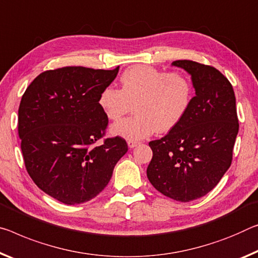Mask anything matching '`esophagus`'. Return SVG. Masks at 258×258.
I'll use <instances>...</instances> for the list:
<instances>
[{"instance_id": "esophagus-1", "label": "esophagus", "mask_w": 258, "mask_h": 258, "mask_svg": "<svg viewBox=\"0 0 258 258\" xmlns=\"http://www.w3.org/2000/svg\"><path fill=\"white\" fill-rule=\"evenodd\" d=\"M127 145L130 148H134V147H137L138 145H140V142L139 141H133V140H128L127 141Z\"/></svg>"}]
</instances>
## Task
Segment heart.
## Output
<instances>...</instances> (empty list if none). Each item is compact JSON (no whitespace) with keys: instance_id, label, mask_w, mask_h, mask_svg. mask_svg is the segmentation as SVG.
Masks as SVG:
<instances>
[{"instance_id":"1","label":"heart","mask_w":258,"mask_h":258,"mask_svg":"<svg viewBox=\"0 0 258 258\" xmlns=\"http://www.w3.org/2000/svg\"><path fill=\"white\" fill-rule=\"evenodd\" d=\"M121 88L108 86L101 92L100 107L117 121L133 105L136 114L111 127L114 136L138 141L175 127L190 108L194 86L183 72H169L146 65L128 68L120 77Z\"/></svg>"}]
</instances>
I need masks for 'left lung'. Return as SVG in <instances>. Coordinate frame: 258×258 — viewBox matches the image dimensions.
Returning <instances> with one entry per match:
<instances>
[{
  "instance_id": "left-lung-1",
  "label": "left lung",
  "mask_w": 258,
  "mask_h": 258,
  "mask_svg": "<svg viewBox=\"0 0 258 258\" xmlns=\"http://www.w3.org/2000/svg\"><path fill=\"white\" fill-rule=\"evenodd\" d=\"M172 65L189 73L195 96L182 120L149 142L147 177L163 195L189 202L214 189L231 166L239 120L232 85L217 69L187 59Z\"/></svg>"
}]
</instances>
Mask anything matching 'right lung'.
<instances>
[{
	"label": "right lung",
	"instance_id": "right-lung-1",
	"mask_svg": "<svg viewBox=\"0 0 258 258\" xmlns=\"http://www.w3.org/2000/svg\"><path fill=\"white\" fill-rule=\"evenodd\" d=\"M118 70L44 71L24 93L18 109L24 162L35 185L57 201L72 206L95 198L128 149L120 137L96 144L108 126L100 94Z\"/></svg>",
	"mask_w": 258,
	"mask_h": 258
}]
</instances>
